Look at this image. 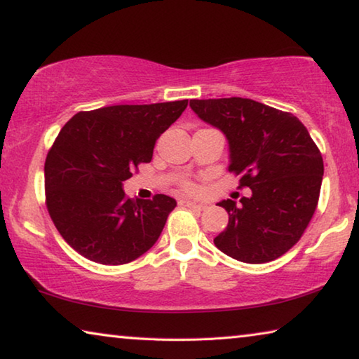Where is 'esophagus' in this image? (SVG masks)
I'll return each instance as SVG.
<instances>
[{
  "mask_svg": "<svg viewBox=\"0 0 359 359\" xmlns=\"http://www.w3.org/2000/svg\"><path fill=\"white\" fill-rule=\"evenodd\" d=\"M180 204L185 205V208H188V209H194V210H204V209H208V205H205V204H203V203H194V201H190V199H182Z\"/></svg>",
  "mask_w": 359,
  "mask_h": 359,
  "instance_id": "1",
  "label": "esophagus"
}]
</instances>
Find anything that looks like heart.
Listing matches in <instances>:
<instances>
[{
  "label": "heart",
  "mask_w": 359,
  "mask_h": 359,
  "mask_svg": "<svg viewBox=\"0 0 359 359\" xmlns=\"http://www.w3.org/2000/svg\"><path fill=\"white\" fill-rule=\"evenodd\" d=\"M182 187H184L187 191H193V190H194V185L191 184V182H188V180H185V182H182Z\"/></svg>",
  "instance_id": "obj_1"
}]
</instances>
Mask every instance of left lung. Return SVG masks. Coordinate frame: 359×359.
Segmentation results:
<instances>
[{
    "label": "left lung",
    "instance_id": "obj_1",
    "mask_svg": "<svg viewBox=\"0 0 359 359\" xmlns=\"http://www.w3.org/2000/svg\"><path fill=\"white\" fill-rule=\"evenodd\" d=\"M198 117L222 130L229 144L228 171L241 204L218 203L229 222L214 239L218 250L242 263H269L293 247L317 209L323 158L299 118L248 98L191 100Z\"/></svg>",
    "mask_w": 359,
    "mask_h": 359
}]
</instances>
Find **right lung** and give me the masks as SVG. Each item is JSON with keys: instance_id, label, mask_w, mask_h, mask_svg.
Returning a JSON list of instances; mask_svg holds the SVG:
<instances>
[{"instance_id": "1", "label": "right lung", "mask_w": 359, "mask_h": 359, "mask_svg": "<svg viewBox=\"0 0 359 359\" xmlns=\"http://www.w3.org/2000/svg\"><path fill=\"white\" fill-rule=\"evenodd\" d=\"M188 100L79 112L58 133L44 165L46 205L62 238L90 261L126 264L151 248L175 199L133 201L123 182L150 163L156 139Z\"/></svg>"}]
</instances>
